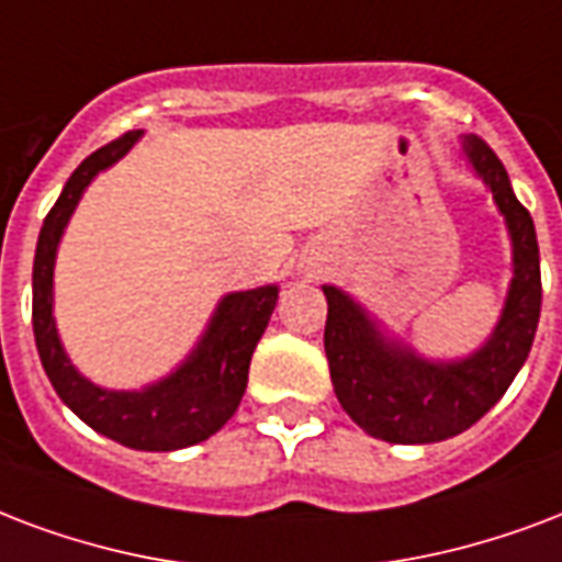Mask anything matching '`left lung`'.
<instances>
[{"label": "left lung", "instance_id": "obj_1", "mask_svg": "<svg viewBox=\"0 0 562 562\" xmlns=\"http://www.w3.org/2000/svg\"><path fill=\"white\" fill-rule=\"evenodd\" d=\"M465 156L492 188L513 238V285L507 306L492 338L474 357L451 366L418 359L406 348L383 341L348 294L324 285V350L338 404L366 434L385 442H442L469 430L507 392L537 336L542 277L533 217L516 200L507 170L486 140L469 135Z\"/></svg>", "mask_w": 562, "mask_h": 562}]
</instances>
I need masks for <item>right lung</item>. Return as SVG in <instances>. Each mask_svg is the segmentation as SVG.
I'll list each match as a JSON object with an SVG mask.
<instances>
[{
	"label": "right lung",
	"mask_w": 562,
	"mask_h": 562,
	"mask_svg": "<svg viewBox=\"0 0 562 562\" xmlns=\"http://www.w3.org/2000/svg\"><path fill=\"white\" fill-rule=\"evenodd\" d=\"M138 135L140 132H126L85 158L43 217L34 250L32 327L43 371L58 397L81 422L135 451H177L209 439L235 415L247 389L252 350L277 306V285L238 291L221 300L203 341L186 366L144 392H105L70 366L53 321L55 247L81 191L100 170L126 156Z\"/></svg>",
	"instance_id": "right-lung-1"
}]
</instances>
